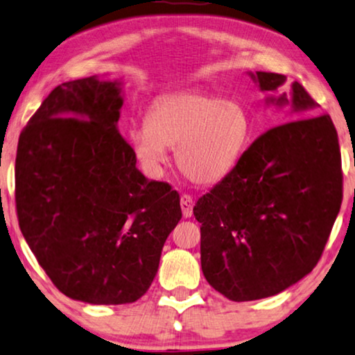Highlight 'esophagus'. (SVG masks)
<instances>
[{"mask_svg":"<svg viewBox=\"0 0 355 355\" xmlns=\"http://www.w3.org/2000/svg\"><path fill=\"white\" fill-rule=\"evenodd\" d=\"M181 208H182V216L184 218H190L193 214V200L190 195L184 193L181 197Z\"/></svg>","mask_w":355,"mask_h":355,"instance_id":"34e87169","label":"esophagus"}]
</instances>
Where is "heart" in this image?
<instances>
[{
    "label": "heart",
    "instance_id": "1",
    "mask_svg": "<svg viewBox=\"0 0 355 355\" xmlns=\"http://www.w3.org/2000/svg\"><path fill=\"white\" fill-rule=\"evenodd\" d=\"M251 115L245 104L209 92H179L152 105L146 126L132 128L130 146L150 173L176 148V165L189 181L214 184L227 176L248 147Z\"/></svg>",
    "mask_w": 355,
    "mask_h": 355
}]
</instances>
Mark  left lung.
Listing matches in <instances>:
<instances>
[{
	"label": "left lung",
	"instance_id": "1",
	"mask_svg": "<svg viewBox=\"0 0 355 355\" xmlns=\"http://www.w3.org/2000/svg\"><path fill=\"white\" fill-rule=\"evenodd\" d=\"M266 105L290 109L288 123L266 131L223 181L193 207L205 279L230 301L279 295L314 269L341 208L343 174L330 115L286 76L248 71ZM297 120L295 121L294 118Z\"/></svg>",
	"mask_w": 355,
	"mask_h": 355
}]
</instances>
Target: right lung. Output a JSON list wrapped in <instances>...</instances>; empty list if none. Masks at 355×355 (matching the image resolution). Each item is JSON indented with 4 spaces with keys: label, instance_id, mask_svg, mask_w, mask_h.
<instances>
[{
    "label": "right lung",
    "instance_id": "add662e5",
    "mask_svg": "<svg viewBox=\"0 0 355 355\" xmlns=\"http://www.w3.org/2000/svg\"><path fill=\"white\" fill-rule=\"evenodd\" d=\"M123 102L121 80L67 81L19 137L20 230L53 284L88 304L139 300L182 218L176 190L137 169L118 131Z\"/></svg>",
    "mask_w": 355,
    "mask_h": 355
}]
</instances>
